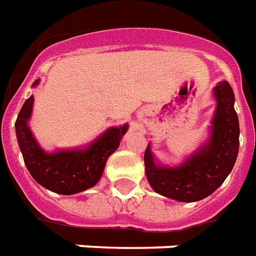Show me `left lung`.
I'll use <instances>...</instances> for the list:
<instances>
[{"label":"left lung","instance_id":"8db88e82","mask_svg":"<svg viewBox=\"0 0 256 256\" xmlns=\"http://www.w3.org/2000/svg\"><path fill=\"white\" fill-rule=\"evenodd\" d=\"M217 107L212 119L210 137L183 164H157L148 145L144 162L149 184L158 194L179 202H196L209 196L230 174L239 153V118L234 111V94L228 81L213 90Z\"/></svg>","mask_w":256,"mask_h":256}]
</instances>
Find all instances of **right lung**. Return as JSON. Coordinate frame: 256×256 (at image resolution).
I'll use <instances>...</instances> for the list:
<instances>
[{"label": "right lung", "mask_w": 256, "mask_h": 256, "mask_svg": "<svg viewBox=\"0 0 256 256\" xmlns=\"http://www.w3.org/2000/svg\"><path fill=\"white\" fill-rule=\"evenodd\" d=\"M36 80L32 86H36ZM34 107V96L22 104L17 115V142L22 153L26 166L35 180L47 190L70 196L94 187L103 175L104 166L119 146L128 132V123L120 128H110L84 149H66L48 153L43 150L28 126Z\"/></svg>", "instance_id": "obj_1"}]
</instances>
